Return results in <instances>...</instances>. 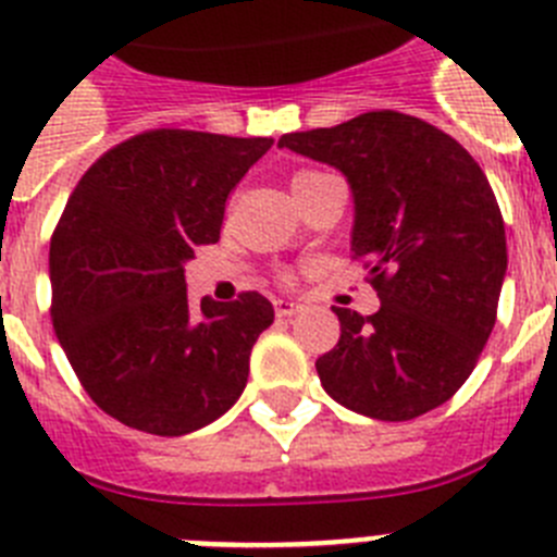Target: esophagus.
Returning <instances> with one entry per match:
<instances>
[{
    "mask_svg": "<svg viewBox=\"0 0 557 557\" xmlns=\"http://www.w3.org/2000/svg\"><path fill=\"white\" fill-rule=\"evenodd\" d=\"M273 307H275V314H278V318H293V314L301 312L304 304L301 301H289V298H278Z\"/></svg>",
    "mask_w": 557,
    "mask_h": 557,
    "instance_id": "obj_1",
    "label": "esophagus"
}]
</instances>
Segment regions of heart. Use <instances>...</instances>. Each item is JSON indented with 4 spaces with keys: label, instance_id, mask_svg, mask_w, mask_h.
<instances>
[{
    "label": "heart",
    "instance_id": "1",
    "mask_svg": "<svg viewBox=\"0 0 557 557\" xmlns=\"http://www.w3.org/2000/svg\"><path fill=\"white\" fill-rule=\"evenodd\" d=\"M314 175H321V172H309V170H304V172H295L293 186H298V184H301V181H307V178H314Z\"/></svg>",
    "mask_w": 557,
    "mask_h": 557
}]
</instances>
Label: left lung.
<instances>
[{"instance_id": "obj_1", "label": "left lung", "mask_w": 557, "mask_h": 557, "mask_svg": "<svg viewBox=\"0 0 557 557\" xmlns=\"http://www.w3.org/2000/svg\"><path fill=\"white\" fill-rule=\"evenodd\" d=\"M278 147L346 175L354 259L382 301L373 314L334 307L337 346L314 362L323 391L376 421L449 401L494 332L508 270L485 172L449 133L398 111L287 133Z\"/></svg>"}]
</instances>
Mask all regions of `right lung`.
I'll return each instance as SVG.
<instances>
[{
	"mask_svg": "<svg viewBox=\"0 0 557 557\" xmlns=\"http://www.w3.org/2000/svg\"><path fill=\"white\" fill-rule=\"evenodd\" d=\"M273 139L156 127L102 152L52 231V326L83 391L131 430L211 424L248 385L273 323L259 293L186 298L184 264L220 239L225 200Z\"/></svg>",
	"mask_w": 557,
	"mask_h": 557,
	"instance_id": "add662e5",
	"label": "right lung"
}]
</instances>
